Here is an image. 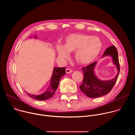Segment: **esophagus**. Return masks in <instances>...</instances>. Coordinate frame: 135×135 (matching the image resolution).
<instances>
[{
  "mask_svg": "<svg viewBox=\"0 0 135 135\" xmlns=\"http://www.w3.org/2000/svg\"><path fill=\"white\" fill-rule=\"evenodd\" d=\"M72 71H73V70H72L71 69H70V68H66V73H67V74L70 73H71Z\"/></svg>",
  "mask_w": 135,
  "mask_h": 135,
  "instance_id": "1",
  "label": "esophagus"
}]
</instances>
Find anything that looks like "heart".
I'll use <instances>...</instances> for the list:
<instances>
[{"instance_id": "obj_1", "label": "heart", "mask_w": 135, "mask_h": 135, "mask_svg": "<svg viewBox=\"0 0 135 135\" xmlns=\"http://www.w3.org/2000/svg\"><path fill=\"white\" fill-rule=\"evenodd\" d=\"M102 46V42L98 37L83 34H71L67 37L64 46L57 47V52L62 59L67 58L68 52H75L76 61L80 64L85 65L98 56Z\"/></svg>"}]
</instances>
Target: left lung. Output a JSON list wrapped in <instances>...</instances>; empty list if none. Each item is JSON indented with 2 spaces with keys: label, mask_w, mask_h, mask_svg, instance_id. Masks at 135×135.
Returning <instances> with one entry per match:
<instances>
[{
  "label": "left lung",
  "mask_w": 135,
  "mask_h": 135,
  "mask_svg": "<svg viewBox=\"0 0 135 135\" xmlns=\"http://www.w3.org/2000/svg\"><path fill=\"white\" fill-rule=\"evenodd\" d=\"M110 55L113 57L114 64L117 66L118 73L113 80L107 81L99 80L94 74L93 69L96 64L94 62L82 68L83 71L84 78L82 84L80 86L82 92L90 98L99 97L109 92L116 83L120 72V64L118 58V52L114 45L108 47L105 51L103 56Z\"/></svg>",
  "instance_id": "8db88e82"
}]
</instances>
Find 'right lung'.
I'll list each match as a JSON object with an SVG mask.
<instances>
[{
    "label": "right lung",
    "mask_w": 135,
    "mask_h": 135,
    "mask_svg": "<svg viewBox=\"0 0 135 135\" xmlns=\"http://www.w3.org/2000/svg\"><path fill=\"white\" fill-rule=\"evenodd\" d=\"M65 69V67H54L50 85L46 90L42 94L40 95H33L27 93V94L30 97L39 100H45L50 99L55 94V91L58 87L60 79L66 74Z\"/></svg>",
    "instance_id": "obj_1"
}]
</instances>
